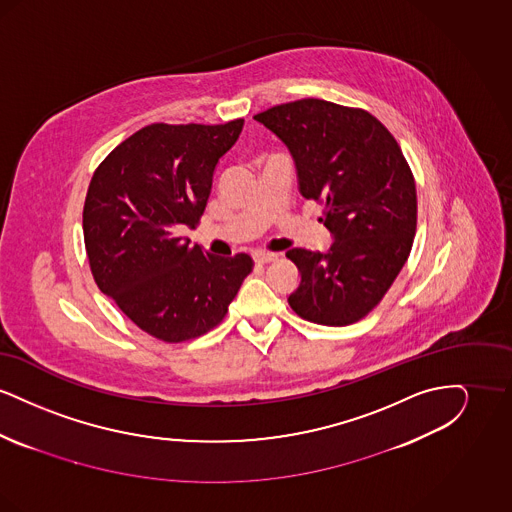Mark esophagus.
<instances>
[{"instance_id":"esophagus-1","label":"esophagus","mask_w":512,"mask_h":512,"mask_svg":"<svg viewBox=\"0 0 512 512\" xmlns=\"http://www.w3.org/2000/svg\"><path fill=\"white\" fill-rule=\"evenodd\" d=\"M253 259H255V263L265 265V263H270V261H276V259H278V253H270V251H255V253H253Z\"/></svg>"}]
</instances>
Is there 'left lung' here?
I'll list each match as a JSON object with an SVG mask.
<instances>
[{"label":"left lung","mask_w":512,"mask_h":512,"mask_svg":"<svg viewBox=\"0 0 512 512\" xmlns=\"http://www.w3.org/2000/svg\"><path fill=\"white\" fill-rule=\"evenodd\" d=\"M290 149L299 192L322 205L328 253L295 247L293 311L322 326L365 318L409 259L416 234L413 171L390 130L359 107L297 99L253 117Z\"/></svg>","instance_id":"8db88e82"}]
</instances>
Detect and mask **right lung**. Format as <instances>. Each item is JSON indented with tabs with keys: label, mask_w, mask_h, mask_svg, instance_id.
I'll list each match as a JSON object with an SVG mask.
<instances>
[{
	"label": "right lung",
	"mask_w": 512,
	"mask_h": 512,
	"mask_svg": "<svg viewBox=\"0 0 512 512\" xmlns=\"http://www.w3.org/2000/svg\"><path fill=\"white\" fill-rule=\"evenodd\" d=\"M242 126L244 119L149 124L115 147L90 180L82 228L94 280L157 340L211 332L253 270L247 253L217 257L180 236L199 224L215 167Z\"/></svg>",
	"instance_id": "right-lung-1"
}]
</instances>
